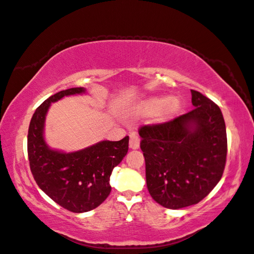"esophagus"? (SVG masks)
Masks as SVG:
<instances>
[{
	"label": "esophagus",
	"mask_w": 254,
	"mask_h": 254,
	"mask_svg": "<svg viewBox=\"0 0 254 254\" xmlns=\"http://www.w3.org/2000/svg\"><path fill=\"white\" fill-rule=\"evenodd\" d=\"M130 148L131 149L139 148V138L135 133L130 134Z\"/></svg>",
	"instance_id": "34e87169"
}]
</instances>
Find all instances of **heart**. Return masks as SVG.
<instances>
[{"label":"heart","mask_w":254,"mask_h":254,"mask_svg":"<svg viewBox=\"0 0 254 254\" xmlns=\"http://www.w3.org/2000/svg\"><path fill=\"white\" fill-rule=\"evenodd\" d=\"M180 101L177 98L155 96L144 99L133 107L136 115L152 116L155 115V121L157 123H167L177 117L180 111Z\"/></svg>","instance_id":"obj_1"}]
</instances>
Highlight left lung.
Here are the masks:
<instances>
[{"label": "left lung", "mask_w": 254, "mask_h": 254, "mask_svg": "<svg viewBox=\"0 0 254 254\" xmlns=\"http://www.w3.org/2000/svg\"><path fill=\"white\" fill-rule=\"evenodd\" d=\"M194 109L167 123L139 128L148 192L170 209L197 204L223 176L227 134L219 107L191 90Z\"/></svg>", "instance_id": "obj_1"}]
</instances>
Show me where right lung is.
I'll use <instances>...</instances> for the list:
<instances>
[{"label":"right lung","mask_w":254,"mask_h":254,"mask_svg":"<svg viewBox=\"0 0 254 254\" xmlns=\"http://www.w3.org/2000/svg\"><path fill=\"white\" fill-rule=\"evenodd\" d=\"M85 93L84 87L69 88L45 100L31 118L27 138L30 170L38 187L73 213L88 212L105 201L111 192L112 170L128 149V136L117 142L101 141L71 153L49 147L45 139V122L51 104Z\"/></svg>","instance_id":"right-lung-1"}]
</instances>
